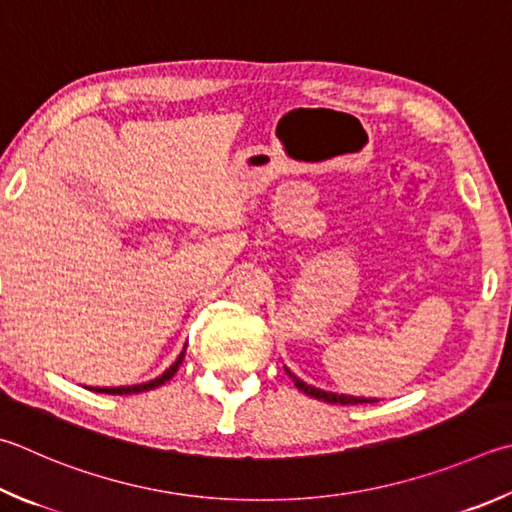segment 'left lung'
<instances>
[{
  "mask_svg": "<svg viewBox=\"0 0 512 512\" xmlns=\"http://www.w3.org/2000/svg\"><path fill=\"white\" fill-rule=\"evenodd\" d=\"M286 369V367H284ZM286 374L293 378L295 387L300 389V392H304L306 396L311 398H318V401H324V403H333V405H362V403H376L374 398H358V396H347V394H333V392H324V389H318L313 385H306L304 380L297 378L291 369H286Z\"/></svg>",
  "mask_w": 512,
  "mask_h": 512,
  "instance_id": "8db88e82",
  "label": "left lung"
}]
</instances>
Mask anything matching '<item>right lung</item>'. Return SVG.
<instances>
[{"instance_id": "right-lung-1", "label": "right lung", "mask_w": 512, "mask_h": 512, "mask_svg": "<svg viewBox=\"0 0 512 512\" xmlns=\"http://www.w3.org/2000/svg\"><path fill=\"white\" fill-rule=\"evenodd\" d=\"M183 356H185V347H183V351L179 353V358H176V360L172 362V367L165 369L159 378L150 380V383L123 385V387H89V389H94V392H98V394H141V392H147V389H154V387L163 385L165 380H170V378L176 374V371H179V365L183 362Z\"/></svg>"}]
</instances>
